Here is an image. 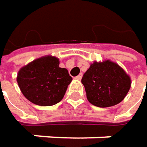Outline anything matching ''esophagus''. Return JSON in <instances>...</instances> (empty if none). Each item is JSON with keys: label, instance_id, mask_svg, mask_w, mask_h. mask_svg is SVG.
I'll list each match as a JSON object with an SVG mask.
<instances>
[{"label": "esophagus", "instance_id": "34e87169", "mask_svg": "<svg viewBox=\"0 0 147 147\" xmlns=\"http://www.w3.org/2000/svg\"><path fill=\"white\" fill-rule=\"evenodd\" d=\"M82 74H79L77 76H76V79H77V80H81V79H82Z\"/></svg>", "mask_w": 147, "mask_h": 147}]
</instances>
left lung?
Here are the masks:
<instances>
[{"instance_id":"obj_1","label":"left lung","mask_w":147,"mask_h":147,"mask_svg":"<svg viewBox=\"0 0 147 147\" xmlns=\"http://www.w3.org/2000/svg\"><path fill=\"white\" fill-rule=\"evenodd\" d=\"M82 83L87 99L98 107H110L121 102L131 87V79L117 64L94 61L84 73Z\"/></svg>"}]
</instances>
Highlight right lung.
I'll use <instances>...</instances> for the list:
<instances>
[{
    "label": "right lung",
    "mask_w": 147,
    "mask_h": 147,
    "mask_svg": "<svg viewBox=\"0 0 147 147\" xmlns=\"http://www.w3.org/2000/svg\"><path fill=\"white\" fill-rule=\"evenodd\" d=\"M58 58L51 55L33 60L22 67L17 76L24 96L33 104L50 106L63 98L72 77L65 68H60Z\"/></svg>",
    "instance_id": "right-lung-1"
}]
</instances>
